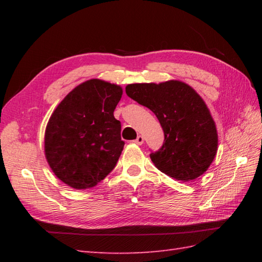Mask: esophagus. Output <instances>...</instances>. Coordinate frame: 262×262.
I'll return each instance as SVG.
<instances>
[{"mask_svg":"<svg viewBox=\"0 0 262 262\" xmlns=\"http://www.w3.org/2000/svg\"><path fill=\"white\" fill-rule=\"evenodd\" d=\"M134 142L137 144V145H142V144L144 143V137L141 136V135H138Z\"/></svg>","mask_w":262,"mask_h":262,"instance_id":"1","label":"esophagus"}]
</instances>
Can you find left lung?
Wrapping results in <instances>:
<instances>
[{
	"instance_id": "1",
	"label": "left lung",
	"mask_w": 262,
	"mask_h": 262,
	"mask_svg": "<svg viewBox=\"0 0 262 262\" xmlns=\"http://www.w3.org/2000/svg\"><path fill=\"white\" fill-rule=\"evenodd\" d=\"M126 94L153 111L164 142L149 158L163 173L183 182L208 169L217 151V132L207 105L191 86L180 81L136 83Z\"/></svg>"
}]
</instances>
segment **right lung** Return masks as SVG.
Listing matches in <instances>:
<instances>
[{
  "mask_svg": "<svg viewBox=\"0 0 262 262\" xmlns=\"http://www.w3.org/2000/svg\"><path fill=\"white\" fill-rule=\"evenodd\" d=\"M121 94L119 85L93 79L72 90L55 109L45 133V154L68 186L94 187L118 162L125 142L114 111Z\"/></svg>",
  "mask_w": 262,
  "mask_h": 262,
  "instance_id": "right-lung-1",
  "label": "right lung"
}]
</instances>
